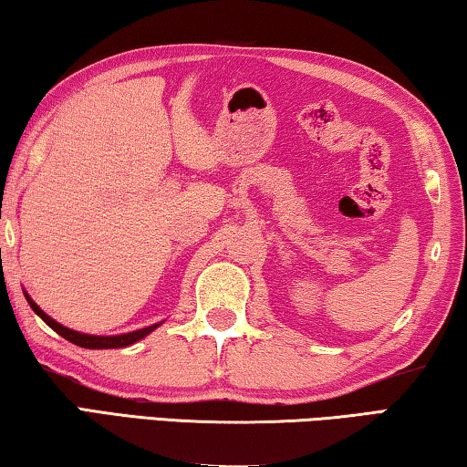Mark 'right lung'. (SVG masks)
<instances>
[{
    "mask_svg": "<svg viewBox=\"0 0 467 467\" xmlns=\"http://www.w3.org/2000/svg\"><path fill=\"white\" fill-rule=\"evenodd\" d=\"M25 296L28 300L30 309H33L38 315V317H41L53 331H57V334L61 337H66L67 342H72L76 346H82V348H90V350H102V348H125V346H131V344H136L138 339L146 337L150 331H154L158 326H161V323H156V326H150V327L138 329V331H130V334H121V336H90V334H80V331L69 329L66 326H61V323H57L55 319H51L49 315H47L41 309V306H38L35 300L26 295V292H25Z\"/></svg>",
    "mask_w": 467,
    "mask_h": 467,
    "instance_id": "obj_1",
    "label": "right lung"
}]
</instances>
